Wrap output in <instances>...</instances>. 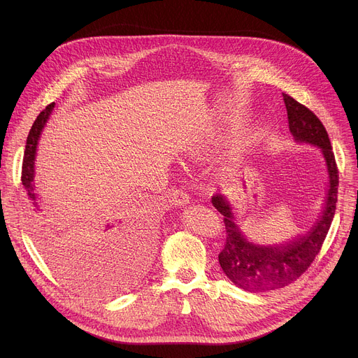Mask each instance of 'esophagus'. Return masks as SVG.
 <instances>
[{
  "label": "esophagus",
  "mask_w": 358,
  "mask_h": 358,
  "mask_svg": "<svg viewBox=\"0 0 358 358\" xmlns=\"http://www.w3.org/2000/svg\"><path fill=\"white\" fill-rule=\"evenodd\" d=\"M168 194H169V199H171L176 204H178V206H184V204H187L190 201V197H189V194H187L184 190H181V189H169V192H168Z\"/></svg>",
  "instance_id": "esophagus-1"
}]
</instances>
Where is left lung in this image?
<instances>
[{
	"mask_svg": "<svg viewBox=\"0 0 358 358\" xmlns=\"http://www.w3.org/2000/svg\"><path fill=\"white\" fill-rule=\"evenodd\" d=\"M292 135L299 142H306L322 149L329 174V190L322 217L310 232L281 247H259L248 242L234 222L229 203L222 194H215L212 203L223 215L227 239L219 252L223 273L238 287L248 292H268L292 285L310 267L331 228L338 194V166L334 150L322 122L306 106L289 94H283Z\"/></svg>",
	"mask_w": 358,
	"mask_h": 358,
	"instance_id": "obj_1",
	"label": "left lung"
}]
</instances>
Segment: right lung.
I'll return each mask as SVG.
<instances>
[{
	"mask_svg": "<svg viewBox=\"0 0 358 358\" xmlns=\"http://www.w3.org/2000/svg\"><path fill=\"white\" fill-rule=\"evenodd\" d=\"M55 107L53 103H50L43 111L39 113V116L34 120L29 136H27V142H26V149H24V157H23V168H22V182L24 185V189L29 194V197L31 200H36V194L33 193V177H34V157H36V146H37V141H39L41 131L45 126V123L49 119V115L52 108ZM36 206V203H33ZM80 232V229H75L69 234L61 235V234H53L52 229H48L45 224H42L39 229V242L45 251L46 255H49L52 259H56L59 262H55L56 266L61 268V271L64 273L62 275L66 277V281L72 285H80V277L77 278V268H75V274H73V267H71V261L66 259L65 264V252H73L72 245L75 247V235ZM99 236H104L108 242H111L115 245L120 254L124 255H130V254H136L138 257L143 258L145 254V248H146V232L141 231L138 224H134L131 222H119L117 227H110L107 224V228L97 231ZM68 258V257H66ZM69 266V269L66 267ZM73 271L71 272L70 270Z\"/></svg>",
	"mask_w": 358,
	"mask_h": 358,
	"instance_id": "1",
	"label": "right lung"
}]
</instances>
